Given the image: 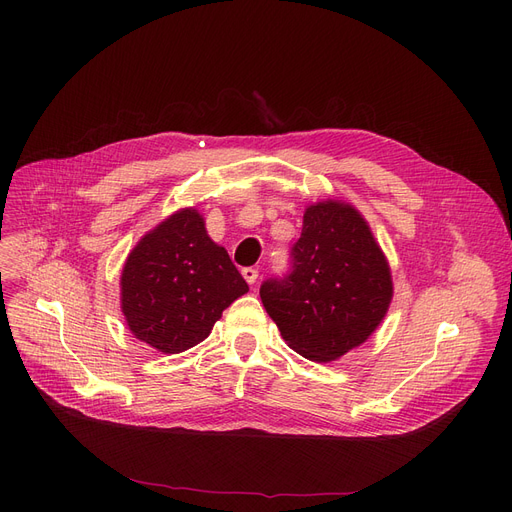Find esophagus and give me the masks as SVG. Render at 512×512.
<instances>
[{
	"mask_svg": "<svg viewBox=\"0 0 512 512\" xmlns=\"http://www.w3.org/2000/svg\"><path fill=\"white\" fill-rule=\"evenodd\" d=\"M257 276H259V272L255 270V267H245V270H242V278H245L249 284H255Z\"/></svg>",
	"mask_w": 512,
	"mask_h": 512,
	"instance_id": "esophagus-1",
	"label": "esophagus"
}]
</instances>
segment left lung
<instances>
[{"label": "left lung", "mask_w": 512, "mask_h": 512, "mask_svg": "<svg viewBox=\"0 0 512 512\" xmlns=\"http://www.w3.org/2000/svg\"><path fill=\"white\" fill-rule=\"evenodd\" d=\"M290 255L292 272L263 282L259 294L294 353L336 361L378 330L392 303V272L359 209L338 199L309 205Z\"/></svg>", "instance_id": "1"}]
</instances>
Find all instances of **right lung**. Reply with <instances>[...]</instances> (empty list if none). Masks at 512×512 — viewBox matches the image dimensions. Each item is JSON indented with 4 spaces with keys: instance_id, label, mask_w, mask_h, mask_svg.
<instances>
[{
    "instance_id": "1",
    "label": "right lung",
    "mask_w": 512,
    "mask_h": 512,
    "mask_svg": "<svg viewBox=\"0 0 512 512\" xmlns=\"http://www.w3.org/2000/svg\"><path fill=\"white\" fill-rule=\"evenodd\" d=\"M249 286L195 207L174 211L128 253L120 309L134 338L176 355L203 342Z\"/></svg>"
}]
</instances>
